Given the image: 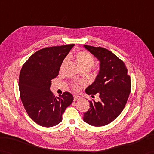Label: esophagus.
<instances>
[{
	"mask_svg": "<svg viewBox=\"0 0 154 154\" xmlns=\"http://www.w3.org/2000/svg\"><path fill=\"white\" fill-rule=\"evenodd\" d=\"M73 100L75 102V101H77V100H79L81 98L79 96H77V95H74L73 96Z\"/></svg>",
	"mask_w": 154,
	"mask_h": 154,
	"instance_id": "obj_1",
	"label": "esophagus"
}]
</instances>
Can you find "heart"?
Returning <instances> with one entry per match:
<instances>
[{
    "label": "heart",
    "instance_id": "b5f03b06",
    "mask_svg": "<svg viewBox=\"0 0 154 154\" xmlns=\"http://www.w3.org/2000/svg\"><path fill=\"white\" fill-rule=\"evenodd\" d=\"M76 61L81 69L83 68H89L90 69L92 66H93L94 63V60L90 54L85 52V51H81L79 52L76 54ZM67 62V59L66 58L63 60L62 64V68L66 65V63ZM73 88L74 90H77L78 87L77 85H73Z\"/></svg>",
    "mask_w": 154,
    "mask_h": 154
}]
</instances>
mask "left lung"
Returning a JSON list of instances; mask_svg holds the SVG:
<instances>
[{
    "instance_id": "obj_1",
    "label": "left lung",
    "mask_w": 154,
    "mask_h": 154,
    "mask_svg": "<svg viewBox=\"0 0 154 154\" xmlns=\"http://www.w3.org/2000/svg\"><path fill=\"white\" fill-rule=\"evenodd\" d=\"M100 62L94 81L85 89L92 98L98 94L99 102L89 101L90 108L84 113L83 121L94 127L104 126L120 115L131 92V79L124 62L104 48L84 45Z\"/></svg>"
}]
</instances>
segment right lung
<instances>
[{"instance_id":"right-lung-1","label":"right lung","mask_w":154,"mask_h":154,"mask_svg":"<svg viewBox=\"0 0 154 154\" xmlns=\"http://www.w3.org/2000/svg\"><path fill=\"white\" fill-rule=\"evenodd\" d=\"M74 44L39 50L23 64L19 78L20 98L28 116L39 125L51 127L62 121V114L73 101L68 92L55 97L51 91L52 80Z\"/></svg>"}]
</instances>
